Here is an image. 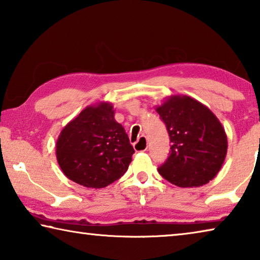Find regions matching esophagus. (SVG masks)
Returning a JSON list of instances; mask_svg holds the SVG:
<instances>
[{"label": "esophagus", "instance_id": "obj_1", "mask_svg": "<svg viewBox=\"0 0 260 260\" xmlns=\"http://www.w3.org/2000/svg\"><path fill=\"white\" fill-rule=\"evenodd\" d=\"M134 149L136 151H146L148 149V139L146 136L142 135L138 140V142L134 143Z\"/></svg>", "mask_w": 260, "mask_h": 260}]
</instances>
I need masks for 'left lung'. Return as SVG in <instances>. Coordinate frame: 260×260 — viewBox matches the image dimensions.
Returning a JSON list of instances; mask_svg holds the SVG:
<instances>
[{
	"mask_svg": "<svg viewBox=\"0 0 260 260\" xmlns=\"http://www.w3.org/2000/svg\"><path fill=\"white\" fill-rule=\"evenodd\" d=\"M156 111L171 141L169 157L158 172L182 188L208 183L221 169L227 153V136L218 118L189 96H171Z\"/></svg>",
	"mask_w": 260,
	"mask_h": 260,
	"instance_id": "1",
	"label": "left lung"
}]
</instances>
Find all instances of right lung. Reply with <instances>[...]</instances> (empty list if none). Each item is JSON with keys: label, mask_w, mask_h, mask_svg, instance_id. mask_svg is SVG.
<instances>
[{"label": "right lung", "mask_w": 260, "mask_h": 260, "mask_svg": "<svg viewBox=\"0 0 260 260\" xmlns=\"http://www.w3.org/2000/svg\"><path fill=\"white\" fill-rule=\"evenodd\" d=\"M113 114L110 103L88 107L60 132L57 161L70 180L87 188H104L128 169L134 149Z\"/></svg>", "instance_id": "obj_1"}]
</instances>
